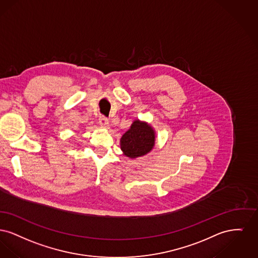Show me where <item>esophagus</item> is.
I'll use <instances>...</instances> for the list:
<instances>
[{
	"instance_id": "esophagus-1",
	"label": "esophagus",
	"mask_w": 258,
	"mask_h": 258,
	"mask_svg": "<svg viewBox=\"0 0 258 258\" xmlns=\"http://www.w3.org/2000/svg\"><path fill=\"white\" fill-rule=\"evenodd\" d=\"M99 124H100L101 126H103V127H108V126H109V120H108V118H107L106 116L101 115V116L99 117Z\"/></svg>"
}]
</instances>
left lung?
<instances>
[{
  "instance_id": "obj_1",
  "label": "left lung",
  "mask_w": 258,
  "mask_h": 258,
  "mask_svg": "<svg viewBox=\"0 0 258 258\" xmlns=\"http://www.w3.org/2000/svg\"><path fill=\"white\" fill-rule=\"evenodd\" d=\"M154 131L147 123L135 120L122 136L120 146L124 154L130 158L146 155L154 146Z\"/></svg>"
}]
</instances>
